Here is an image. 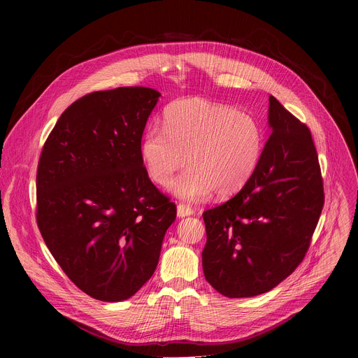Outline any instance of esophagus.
<instances>
[{"instance_id": "esophagus-1", "label": "esophagus", "mask_w": 358, "mask_h": 358, "mask_svg": "<svg viewBox=\"0 0 358 358\" xmlns=\"http://www.w3.org/2000/svg\"><path fill=\"white\" fill-rule=\"evenodd\" d=\"M194 214V210L188 206H185V203H178L177 206V217L178 218H185V217H189Z\"/></svg>"}]
</instances>
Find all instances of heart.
Segmentation results:
<instances>
[{"instance_id":"heart-1","label":"heart","mask_w":358,"mask_h":358,"mask_svg":"<svg viewBox=\"0 0 358 358\" xmlns=\"http://www.w3.org/2000/svg\"><path fill=\"white\" fill-rule=\"evenodd\" d=\"M163 127H148L140 156L150 178L164 185L184 167L170 191L187 201L238 194L253 177L265 148L258 119L215 101L188 97L170 103Z\"/></svg>"}]
</instances>
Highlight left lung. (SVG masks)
I'll list each match as a JSON object with an SVG mask.
<instances>
[{
    "label": "left lung",
    "mask_w": 358,
    "mask_h": 358,
    "mask_svg": "<svg viewBox=\"0 0 358 358\" xmlns=\"http://www.w3.org/2000/svg\"><path fill=\"white\" fill-rule=\"evenodd\" d=\"M272 130L250 181L202 214V269L227 297L272 290L303 261L319 222L323 180L310 130L269 96Z\"/></svg>",
    "instance_id": "1"
}]
</instances>
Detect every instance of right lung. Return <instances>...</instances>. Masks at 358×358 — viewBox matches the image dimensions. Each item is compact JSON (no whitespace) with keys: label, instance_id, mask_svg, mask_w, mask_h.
Wrapping results in <instances>:
<instances>
[{"label":"right lung","instance_id":"add662e5","mask_svg":"<svg viewBox=\"0 0 358 358\" xmlns=\"http://www.w3.org/2000/svg\"><path fill=\"white\" fill-rule=\"evenodd\" d=\"M160 96L140 86L89 93L61 115L41 152V235L68 278L101 301L126 300L152 276L177 215L140 156Z\"/></svg>","mask_w":358,"mask_h":358}]
</instances>
